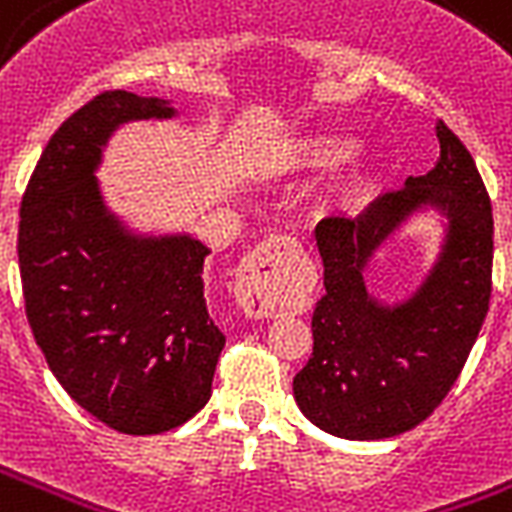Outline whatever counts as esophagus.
<instances>
[{
  "label": "esophagus",
  "instance_id": "esophagus-1",
  "mask_svg": "<svg viewBox=\"0 0 512 512\" xmlns=\"http://www.w3.org/2000/svg\"><path fill=\"white\" fill-rule=\"evenodd\" d=\"M300 255V241L290 233H276L260 241L239 265L236 273V295L249 314L273 317L282 306L279 279L284 268Z\"/></svg>",
  "mask_w": 512,
  "mask_h": 512
}]
</instances>
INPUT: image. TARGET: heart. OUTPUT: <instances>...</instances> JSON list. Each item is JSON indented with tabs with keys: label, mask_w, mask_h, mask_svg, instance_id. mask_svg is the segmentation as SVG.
Segmentation results:
<instances>
[{
	"label": "heart",
	"mask_w": 512,
	"mask_h": 512,
	"mask_svg": "<svg viewBox=\"0 0 512 512\" xmlns=\"http://www.w3.org/2000/svg\"><path fill=\"white\" fill-rule=\"evenodd\" d=\"M343 152H346V142L335 139V136H317V139H311V142L306 144L303 155H306V161L311 163H330L335 161V158H341Z\"/></svg>",
	"instance_id": "heart-1"
}]
</instances>
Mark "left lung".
Segmentation results:
<instances>
[{"label": "left lung", "instance_id": "1", "mask_svg": "<svg viewBox=\"0 0 512 512\" xmlns=\"http://www.w3.org/2000/svg\"><path fill=\"white\" fill-rule=\"evenodd\" d=\"M440 161L427 177L378 195L360 217L317 225L325 295L314 308V351L292 389L319 429L346 440L408 432L435 411L462 373L489 314L494 217L462 139L440 120ZM419 203L440 205L449 239L436 271L408 304L378 307L361 268Z\"/></svg>", "mask_w": 512, "mask_h": 512}]
</instances>
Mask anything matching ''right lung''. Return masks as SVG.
I'll use <instances>...</instances> for the list:
<instances>
[{"label": "right lung", "instance_id": "right-lung-1", "mask_svg": "<svg viewBox=\"0 0 512 512\" xmlns=\"http://www.w3.org/2000/svg\"><path fill=\"white\" fill-rule=\"evenodd\" d=\"M171 115L155 96H93L50 136L21 201L18 265L34 341L74 403L123 435L193 419L225 346L206 311L209 249L190 236H126L93 177L120 123Z\"/></svg>", "mask_w": 512, "mask_h": 512}]
</instances>
